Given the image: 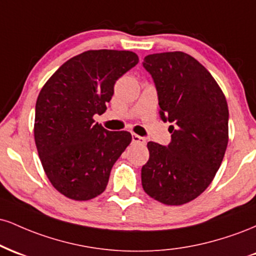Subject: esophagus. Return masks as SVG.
Segmentation results:
<instances>
[{"label":"esophagus","mask_w":256,"mask_h":256,"mask_svg":"<svg viewBox=\"0 0 256 256\" xmlns=\"http://www.w3.org/2000/svg\"><path fill=\"white\" fill-rule=\"evenodd\" d=\"M132 143H138V144H146V138L138 136V134H132Z\"/></svg>","instance_id":"1"}]
</instances>
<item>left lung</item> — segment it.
I'll use <instances>...</instances> for the list:
<instances>
[{"label":"left lung","mask_w":256,"mask_h":256,"mask_svg":"<svg viewBox=\"0 0 256 256\" xmlns=\"http://www.w3.org/2000/svg\"><path fill=\"white\" fill-rule=\"evenodd\" d=\"M143 67L156 86L160 116L170 122L171 143L148 142L142 186L164 204L180 206L212 183L228 142V108L216 79L183 52L152 54Z\"/></svg>","instance_id":"left-lung-1"}]
</instances>
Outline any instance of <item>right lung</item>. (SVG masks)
Returning <instances> with one entry per match:
<instances>
[{
  "label": "right lung",
  "mask_w": 256,
  "mask_h": 256,
  "mask_svg": "<svg viewBox=\"0 0 256 256\" xmlns=\"http://www.w3.org/2000/svg\"><path fill=\"white\" fill-rule=\"evenodd\" d=\"M138 64L128 50H88L66 61L40 90L34 142L52 186L66 198L88 201L106 190L110 170L132 136L108 131L102 114L118 79Z\"/></svg>",
  "instance_id": "right-lung-1"
}]
</instances>
